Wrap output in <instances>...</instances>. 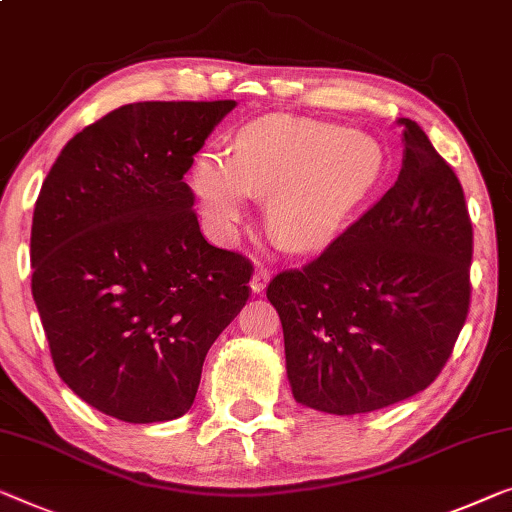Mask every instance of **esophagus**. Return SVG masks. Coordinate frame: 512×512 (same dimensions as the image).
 Listing matches in <instances>:
<instances>
[{
    "label": "esophagus",
    "mask_w": 512,
    "mask_h": 512,
    "mask_svg": "<svg viewBox=\"0 0 512 512\" xmlns=\"http://www.w3.org/2000/svg\"><path fill=\"white\" fill-rule=\"evenodd\" d=\"M269 278H271V271L266 269V266H257V271L253 273V280H250V289H253V292H262Z\"/></svg>",
    "instance_id": "obj_1"
}]
</instances>
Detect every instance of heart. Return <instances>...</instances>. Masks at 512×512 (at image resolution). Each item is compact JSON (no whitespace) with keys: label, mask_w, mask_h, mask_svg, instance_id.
<instances>
[{"label":"heart","mask_w":512,"mask_h":512,"mask_svg":"<svg viewBox=\"0 0 512 512\" xmlns=\"http://www.w3.org/2000/svg\"><path fill=\"white\" fill-rule=\"evenodd\" d=\"M384 151L361 131L296 117H266L236 140L234 156L195 160L193 190L207 223L230 239L250 195L266 200V225L296 253L319 250L340 234L381 179Z\"/></svg>","instance_id":"b5f03b06"}]
</instances>
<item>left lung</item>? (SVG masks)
<instances>
[{
	"label": "left lung",
	"instance_id": "obj_1",
	"mask_svg": "<svg viewBox=\"0 0 512 512\" xmlns=\"http://www.w3.org/2000/svg\"><path fill=\"white\" fill-rule=\"evenodd\" d=\"M398 126V181L315 259L266 287L294 398L326 414H365L425 391L469 315L474 227L460 179L416 121Z\"/></svg>",
	"mask_w": 512,
	"mask_h": 512
}]
</instances>
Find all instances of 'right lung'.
Masks as SVG:
<instances>
[{
	"label": "right lung",
	"instance_id": "obj_1",
	"mask_svg": "<svg viewBox=\"0 0 512 512\" xmlns=\"http://www.w3.org/2000/svg\"><path fill=\"white\" fill-rule=\"evenodd\" d=\"M234 105H121L61 149L38 193L32 294L52 363L119 421L186 414L207 352L250 299L253 262L207 243L183 181Z\"/></svg>",
	"mask_w": 512,
	"mask_h": 512
}]
</instances>
